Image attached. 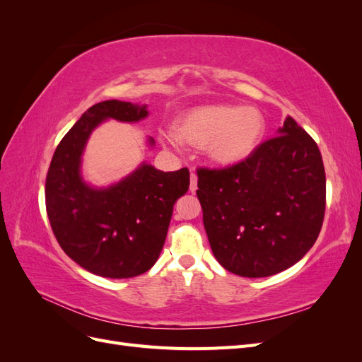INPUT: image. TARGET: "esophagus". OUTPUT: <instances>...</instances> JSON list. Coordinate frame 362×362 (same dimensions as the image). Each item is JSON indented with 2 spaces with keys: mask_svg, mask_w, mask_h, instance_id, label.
<instances>
[{
  "mask_svg": "<svg viewBox=\"0 0 362 362\" xmlns=\"http://www.w3.org/2000/svg\"><path fill=\"white\" fill-rule=\"evenodd\" d=\"M196 190H198V177H196L194 172H192V175H190V192L194 193Z\"/></svg>",
  "mask_w": 362,
  "mask_h": 362,
  "instance_id": "34e87169",
  "label": "esophagus"
}]
</instances>
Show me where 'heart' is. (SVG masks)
Returning <instances> with one entry per match:
<instances>
[{"mask_svg":"<svg viewBox=\"0 0 362 362\" xmlns=\"http://www.w3.org/2000/svg\"><path fill=\"white\" fill-rule=\"evenodd\" d=\"M264 133V119L255 108L206 105L185 115L180 128L166 129L164 137L173 146L182 141L205 145L214 161L233 164L247 157Z\"/></svg>","mask_w":362,"mask_h":362,"instance_id":"1","label":"heart"}]
</instances>
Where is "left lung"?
Here are the masks:
<instances>
[{
  "label": "left lung",
  "mask_w": 362,
  "mask_h": 362,
  "mask_svg": "<svg viewBox=\"0 0 362 362\" xmlns=\"http://www.w3.org/2000/svg\"><path fill=\"white\" fill-rule=\"evenodd\" d=\"M196 172L208 242L228 272L275 275L315 243L325 218V166L314 139L293 117L245 160Z\"/></svg>",
  "instance_id": "1"
}]
</instances>
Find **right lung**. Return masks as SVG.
Segmentation results:
<instances>
[{
    "label": "right lung",
    "mask_w": 362,
    "mask_h": 362,
    "mask_svg": "<svg viewBox=\"0 0 362 362\" xmlns=\"http://www.w3.org/2000/svg\"><path fill=\"white\" fill-rule=\"evenodd\" d=\"M145 116L146 105H92L62 139L48 169L45 204L54 235L76 264L104 278H133L156 264L173 205L190 185L187 168L161 172L151 164L108 189L81 180L80 157L92 129L108 117L136 122Z\"/></svg>",
    "instance_id": "obj_1"
}]
</instances>
